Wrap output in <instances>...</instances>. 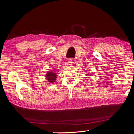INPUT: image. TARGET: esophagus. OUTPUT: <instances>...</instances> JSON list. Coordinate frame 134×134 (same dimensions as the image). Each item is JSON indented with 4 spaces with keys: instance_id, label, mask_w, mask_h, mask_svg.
<instances>
[{
    "instance_id": "obj_1",
    "label": "esophagus",
    "mask_w": 134,
    "mask_h": 134,
    "mask_svg": "<svg viewBox=\"0 0 134 134\" xmlns=\"http://www.w3.org/2000/svg\"><path fill=\"white\" fill-rule=\"evenodd\" d=\"M74 63H75V61L72 60V59H69L67 62V64L68 65H71L72 64H74Z\"/></svg>"
}]
</instances>
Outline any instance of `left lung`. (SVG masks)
Returning <instances> with one entry per match:
<instances>
[{
    "instance_id": "obj_1",
    "label": "left lung",
    "mask_w": 134,
    "mask_h": 134,
    "mask_svg": "<svg viewBox=\"0 0 134 134\" xmlns=\"http://www.w3.org/2000/svg\"><path fill=\"white\" fill-rule=\"evenodd\" d=\"M86 75H87V76H89V74H86Z\"/></svg>"
}]
</instances>
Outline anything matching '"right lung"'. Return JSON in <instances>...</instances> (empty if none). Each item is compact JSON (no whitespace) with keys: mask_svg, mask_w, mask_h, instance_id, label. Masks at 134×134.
Returning <instances> with one entry per match:
<instances>
[{"mask_svg":"<svg viewBox=\"0 0 134 134\" xmlns=\"http://www.w3.org/2000/svg\"><path fill=\"white\" fill-rule=\"evenodd\" d=\"M57 77V75L56 72L54 71H48L46 74V79L48 81V82L51 83H54L55 82Z\"/></svg>","mask_w":134,"mask_h":134,"instance_id":"right-lung-1","label":"right lung"}]
</instances>
